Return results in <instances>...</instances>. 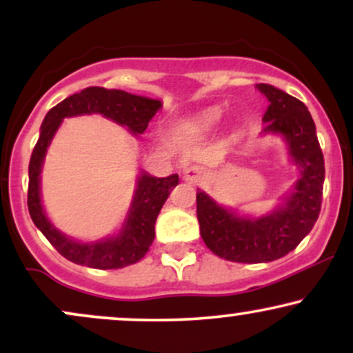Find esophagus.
Wrapping results in <instances>:
<instances>
[{"instance_id":"34e87169","label":"esophagus","mask_w":353,"mask_h":353,"mask_svg":"<svg viewBox=\"0 0 353 353\" xmlns=\"http://www.w3.org/2000/svg\"><path fill=\"white\" fill-rule=\"evenodd\" d=\"M202 177H204V171L199 165H190L184 171V179L189 182H199Z\"/></svg>"}]
</instances>
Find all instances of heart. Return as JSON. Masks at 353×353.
Wrapping results in <instances>:
<instances>
[{"label": "heart", "mask_w": 353, "mask_h": 353, "mask_svg": "<svg viewBox=\"0 0 353 353\" xmlns=\"http://www.w3.org/2000/svg\"><path fill=\"white\" fill-rule=\"evenodd\" d=\"M219 119H221V111L219 109H208V111L197 114L194 119L188 121L184 124V132L189 136H202L209 132L219 123Z\"/></svg>", "instance_id": "b5f03b06"}]
</instances>
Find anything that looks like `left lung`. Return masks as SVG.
Segmentation results:
<instances>
[{"label": "left lung", "instance_id": "obj_1", "mask_svg": "<svg viewBox=\"0 0 353 353\" xmlns=\"http://www.w3.org/2000/svg\"><path fill=\"white\" fill-rule=\"evenodd\" d=\"M269 101L264 132L281 134L301 177L274 212L262 217L239 216L197 189V221L210 252L241 264L281 259L302 242L317 222L322 205L325 165L315 124L302 101L270 84H257Z\"/></svg>", "mask_w": 353, "mask_h": 353}]
</instances>
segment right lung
Returning <instances> with one entry per match:
<instances>
[{"label":"right lung","mask_w":353,"mask_h":353,"mask_svg":"<svg viewBox=\"0 0 353 353\" xmlns=\"http://www.w3.org/2000/svg\"><path fill=\"white\" fill-rule=\"evenodd\" d=\"M163 108L161 101L149 99L144 96L129 94L119 89L86 88L81 92L70 96L54 108L50 109L41 124L39 139L36 143L30 159V184H28V209L34 225L43 236L51 242L58 252L68 261L78 265L92 267V269H123L136 264L144 257L151 247L156 219L168 201L172 188L179 184V176L172 174L169 177H152L148 172H141L137 177V188L132 197L131 209L125 217L123 229L114 237L101 239L96 242H78L64 236L50 219L46 217L41 204V182L43 161L48 145L54 137L56 131L64 117L81 114H103L114 123L125 125L132 134H143L148 129L149 121Z\"/></svg>","instance_id":"right-lung-1"}]
</instances>
